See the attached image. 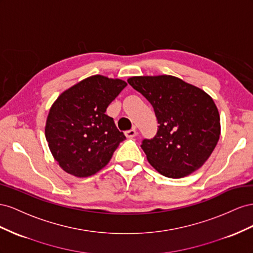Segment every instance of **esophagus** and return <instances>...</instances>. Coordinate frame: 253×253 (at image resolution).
Returning <instances> with one entry per match:
<instances>
[{
    "instance_id": "34e87169",
    "label": "esophagus",
    "mask_w": 253,
    "mask_h": 253,
    "mask_svg": "<svg viewBox=\"0 0 253 253\" xmlns=\"http://www.w3.org/2000/svg\"><path fill=\"white\" fill-rule=\"evenodd\" d=\"M136 134V130L135 128H132V129H129V130H126L125 131V135L127 136V138H133V136Z\"/></svg>"
}]
</instances>
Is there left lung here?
Listing matches in <instances>:
<instances>
[{
	"mask_svg": "<svg viewBox=\"0 0 253 253\" xmlns=\"http://www.w3.org/2000/svg\"><path fill=\"white\" fill-rule=\"evenodd\" d=\"M128 84L154 108L158 131L142 149L161 175L181 178L203 167L219 140L217 107L205 91L170 76H135Z\"/></svg>",
	"mask_w": 253,
	"mask_h": 253,
	"instance_id": "8db88e82",
	"label": "left lung"
}]
</instances>
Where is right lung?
Here are the masks:
<instances>
[{"label": "right lung", "mask_w": 253, "mask_h": 253, "mask_svg": "<svg viewBox=\"0 0 253 253\" xmlns=\"http://www.w3.org/2000/svg\"><path fill=\"white\" fill-rule=\"evenodd\" d=\"M127 84L95 75L64 91L50 108L45 138L59 167L76 177L94 175L126 139L107 107Z\"/></svg>", "instance_id": "right-lung-1"}]
</instances>
